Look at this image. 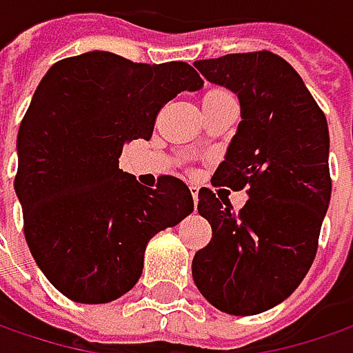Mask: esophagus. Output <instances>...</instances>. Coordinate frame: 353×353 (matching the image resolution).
<instances>
[{
    "instance_id": "34e87169",
    "label": "esophagus",
    "mask_w": 353,
    "mask_h": 353,
    "mask_svg": "<svg viewBox=\"0 0 353 353\" xmlns=\"http://www.w3.org/2000/svg\"><path fill=\"white\" fill-rule=\"evenodd\" d=\"M190 192H192V197H193V201L197 203V197H199V188L197 185H190Z\"/></svg>"
}]
</instances>
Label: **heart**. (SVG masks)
Here are the masks:
<instances>
[{"mask_svg":"<svg viewBox=\"0 0 353 353\" xmlns=\"http://www.w3.org/2000/svg\"><path fill=\"white\" fill-rule=\"evenodd\" d=\"M219 92H225V90H221V88H211V90H207L205 97H213V94H219ZM203 97V99H205Z\"/></svg>","mask_w":353,"mask_h":353,"instance_id":"1","label":"heart"}]
</instances>
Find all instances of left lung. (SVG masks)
<instances>
[{
	"instance_id": "obj_1",
	"label": "left lung",
	"mask_w": 353,
	"mask_h": 353,
	"mask_svg": "<svg viewBox=\"0 0 353 353\" xmlns=\"http://www.w3.org/2000/svg\"><path fill=\"white\" fill-rule=\"evenodd\" d=\"M193 67L241 104L237 132L211 183L249 188L239 213L199 190L197 211L213 237L193 256V283L221 312L261 314L288 299L312 267L332 195L328 122L279 54H225Z\"/></svg>"
}]
</instances>
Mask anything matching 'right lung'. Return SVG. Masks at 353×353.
<instances>
[{"instance_id": "obj_1", "label": "right lung", "mask_w": 353, "mask_h": 353, "mask_svg": "<svg viewBox=\"0 0 353 353\" xmlns=\"http://www.w3.org/2000/svg\"><path fill=\"white\" fill-rule=\"evenodd\" d=\"M201 77L188 63L144 65L106 51L69 57L41 79L17 134L15 193L25 239L47 281L81 304L126 294L150 239L193 211L172 176L156 190L118 168L130 140H150L156 116Z\"/></svg>"}]
</instances>
